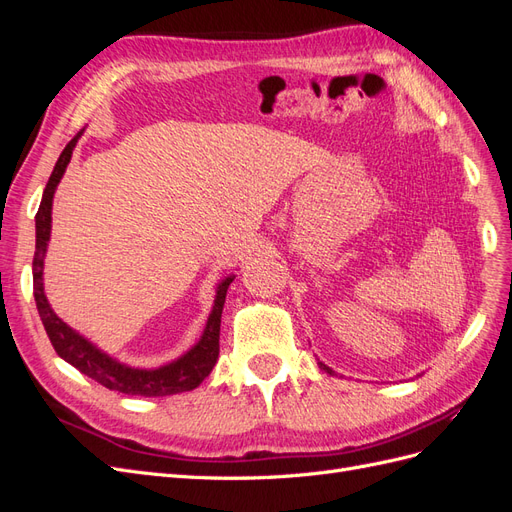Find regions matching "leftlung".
<instances>
[{
	"mask_svg": "<svg viewBox=\"0 0 512 512\" xmlns=\"http://www.w3.org/2000/svg\"><path fill=\"white\" fill-rule=\"evenodd\" d=\"M318 365H320V369H324V371H327V374H333V371H331V369H329L327 365H324V363H320V361H318Z\"/></svg>",
	"mask_w": 512,
	"mask_h": 512,
	"instance_id": "8db88e82",
	"label": "left lung"
}]
</instances>
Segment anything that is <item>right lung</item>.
Here are the masks:
<instances>
[{
    "mask_svg": "<svg viewBox=\"0 0 512 512\" xmlns=\"http://www.w3.org/2000/svg\"><path fill=\"white\" fill-rule=\"evenodd\" d=\"M81 134H76L72 141L61 151V156L53 168V173L46 183L42 203L36 213V254H34V299L40 320L44 324V331L49 335L55 352L61 359L68 361L72 367H76L81 374L96 380L98 384L106 386L111 391H119L126 395H141V397H164L175 395L183 391H192L203 382L213 365L218 363L220 354V322H222V309L226 301V290L230 282L235 280V275L226 277L215 292V303L207 320V327L200 335L198 344L185 352L181 359L162 365L158 369H136L128 367L115 359H111L106 352L98 350L94 344L87 342L83 335L70 329L68 324L61 320L46 301L42 273H44V254L46 245L51 239V209H53V194L57 183L66 173V166L72 158V149L79 141Z\"/></svg>",
    "mask_w": 512,
    "mask_h": 512,
    "instance_id": "obj_1",
    "label": "right lung"
}]
</instances>
